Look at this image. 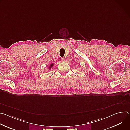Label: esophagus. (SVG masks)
<instances>
[{
	"instance_id": "obj_1",
	"label": "esophagus",
	"mask_w": 130,
	"mask_h": 130,
	"mask_svg": "<svg viewBox=\"0 0 130 130\" xmlns=\"http://www.w3.org/2000/svg\"><path fill=\"white\" fill-rule=\"evenodd\" d=\"M61 61L62 62H64L65 61V59L64 58H61Z\"/></svg>"
}]
</instances>
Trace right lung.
<instances>
[{
    "label": "right lung",
    "mask_w": 130,
    "mask_h": 130,
    "mask_svg": "<svg viewBox=\"0 0 130 130\" xmlns=\"http://www.w3.org/2000/svg\"><path fill=\"white\" fill-rule=\"evenodd\" d=\"M53 66H54V63H51V64L49 65V66H48V69H49V71L51 70V69L53 67Z\"/></svg>",
    "instance_id": "obj_1"
}]
</instances>
